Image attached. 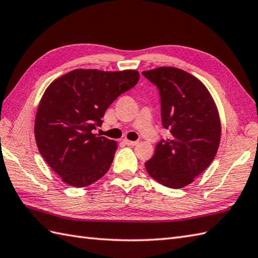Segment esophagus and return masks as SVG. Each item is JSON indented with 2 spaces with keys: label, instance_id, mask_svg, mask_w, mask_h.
<instances>
[{
  "label": "esophagus",
  "instance_id": "obj_1",
  "mask_svg": "<svg viewBox=\"0 0 258 258\" xmlns=\"http://www.w3.org/2000/svg\"><path fill=\"white\" fill-rule=\"evenodd\" d=\"M124 143H125L126 145H128V146H135V145H138V144H139V142H138V141H128V140H124Z\"/></svg>",
  "mask_w": 258,
  "mask_h": 258
}]
</instances>
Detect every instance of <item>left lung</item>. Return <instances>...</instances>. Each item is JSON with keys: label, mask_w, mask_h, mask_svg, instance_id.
<instances>
[{"label": "left lung", "mask_w": 258, "mask_h": 258, "mask_svg": "<svg viewBox=\"0 0 258 258\" xmlns=\"http://www.w3.org/2000/svg\"><path fill=\"white\" fill-rule=\"evenodd\" d=\"M142 74L160 91L162 124L169 131L145 168L160 184L182 188L216 155L222 132L216 104L199 79L180 69L162 67Z\"/></svg>", "instance_id": "8db88e82"}]
</instances>
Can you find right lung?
<instances>
[{
	"instance_id": "add662e5",
	"label": "right lung",
	"mask_w": 258,
	"mask_h": 258,
	"mask_svg": "<svg viewBox=\"0 0 258 258\" xmlns=\"http://www.w3.org/2000/svg\"><path fill=\"white\" fill-rule=\"evenodd\" d=\"M140 80L135 70L78 69L53 81L38 104L37 149L64 183L85 187L106 174L117 143L93 134L107 107Z\"/></svg>"
}]
</instances>
